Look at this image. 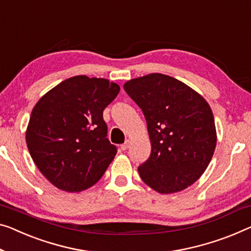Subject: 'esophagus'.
<instances>
[{"mask_svg": "<svg viewBox=\"0 0 251 251\" xmlns=\"http://www.w3.org/2000/svg\"><path fill=\"white\" fill-rule=\"evenodd\" d=\"M129 146H130V140H126L125 144L121 145V149L122 150H126V149L129 148Z\"/></svg>", "mask_w": 251, "mask_h": 251, "instance_id": "34e87169", "label": "esophagus"}]
</instances>
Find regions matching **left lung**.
<instances>
[{
	"mask_svg": "<svg viewBox=\"0 0 251 251\" xmlns=\"http://www.w3.org/2000/svg\"><path fill=\"white\" fill-rule=\"evenodd\" d=\"M123 88L147 121L151 152L138 167L141 179L160 194L194 184L217 146L209 103L186 84L159 73L130 79Z\"/></svg>",
	"mask_w": 251,
	"mask_h": 251,
	"instance_id": "obj_1",
	"label": "left lung"
}]
</instances>
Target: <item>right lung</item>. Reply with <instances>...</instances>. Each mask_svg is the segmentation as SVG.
<instances>
[{
    "label": "right lung",
    "instance_id": "1",
    "mask_svg": "<svg viewBox=\"0 0 251 251\" xmlns=\"http://www.w3.org/2000/svg\"><path fill=\"white\" fill-rule=\"evenodd\" d=\"M120 86L78 75L65 79L34 105L25 141L34 164L50 183L82 192L100 180L117 155L106 138L103 111Z\"/></svg>",
    "mask_w": 251,
    "mask_h": 251
}]
</instances>
